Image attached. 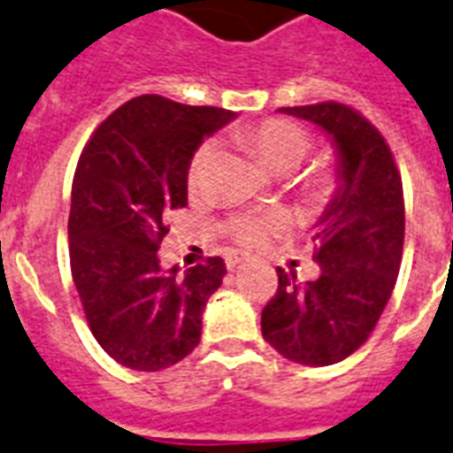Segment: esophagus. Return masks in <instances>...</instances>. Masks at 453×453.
Here are the masks:
<instances>
[{
	"instance_id": "esophagus-1",
	"label": "esophagus",
	"mask_w": 453,
	"mask_h": 453,
	"mask_svg": "<svg viewBox=\"0 0 453 453\" xmlns=\"http://www.w3.org/2000/svg\"><path fill=\"white\" fill-rule=\"evenodd\" d=\"M224 259H226V269L234 271V269H238L241 264L250 262V255L248 252H238V250H234V252H229V255L224 257Z\"/></svg>"
}]
</instances>
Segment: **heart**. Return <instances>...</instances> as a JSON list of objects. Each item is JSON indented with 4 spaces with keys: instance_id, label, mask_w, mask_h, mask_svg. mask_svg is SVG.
I'll use <instances>...</instances> for the list:
<instances>
[{
    "instance_id": "1",
    "label": "heart",
    "mask_w": 453,
    "mask_h": 453,
    "mask_svg": "<svg viewBox=\"0 0 453 453\" xmlns=\"http://www.w3.org/2000/svg\"><path fill=\"white\" fill-rule=\"evenodd\" d=\"M248 142L255 147L264 164L269 165L273 173H289L309 157L313 147V137L303 126L289 121V119H266L255 128L245 133ZM217 144L212 137L198 144L189 158V170L187 180L191 187H196L205 175V168L215 157ZM303 191L311 198H325L334 187V173L329 168H318L303 177ZM289 226V217L283 210H250V212H234L224 222V229L231 238H236L238 243L257 245L266 241L271 234H278Z\"/></svg>"
}]
</instances>
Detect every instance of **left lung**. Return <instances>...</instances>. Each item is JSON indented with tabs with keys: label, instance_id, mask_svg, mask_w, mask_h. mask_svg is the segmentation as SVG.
Masks as SVG:
<instances>
[{
	"label": "left lung",
	"instance_id": "obj_1",
	"mask_svg": "<svg viewBox=\"0 0 453 453\" xmlns=\"http://www.w3.org/2000/svg\"><path fill=\"white\" fill-rule=\"evenodd\" d=\"M334 140L342 187L318 226L313 259L320 276L299 283L278 271L262 311V334L283 357L325 367L356 353L374 332L395 288L404 245L403 177L376 126L350 104L280 107Z\"/></svg>",
	"mask_w": 453,
	"mask_h": 453
}]
</instances>
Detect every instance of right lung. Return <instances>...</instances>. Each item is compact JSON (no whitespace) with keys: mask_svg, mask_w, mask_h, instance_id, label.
Returning <instances> with one entry per match:
<instances>
[{"mask_svg":"<svg viewBox=\"0 0 453 453\" xmlns=\"http://www.w3.org/2000/svg\"><path fill=\"white\" fill-rule=\"evenodd\" d=\"M234 114L140 96L83 147L72 182L70 266L83 316L104 353L137 372L180 363L201 342V316L226 273L222 257L177 276L157 250L187 205L189 158Z\"/></svg>","mask_w":453,"mask_h":453,"instance_id":"obj_1","label":"right lung"}]
</instances>
